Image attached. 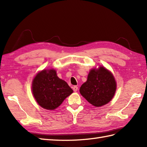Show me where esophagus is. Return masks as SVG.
<instances>
[{"mask_svg": "<svg viewBox=\"0 0 147 147\" xmlns=\"http://www.w3.org/2000/svg\"><path fill=\"white\" fill-rule=\"evenodd\" d=\"M78 86H73V90H74V92H76L77 90H78Z\"/></svg>", "mask_w": 147, "mask_h": 147, "instance_id": "esophagus-1", "label": "esophagus"}]
</instances>
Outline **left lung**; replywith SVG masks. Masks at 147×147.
I'll list each match as a JSON object with an SVG mask.
<instances>
[{"mask_svg": "<svg viewBox=\"0 0 147 147\" xmlns=\"http://www.w3.org/2000/svg\"><path fill=\"white\" fill-rule=\"evenodd\" d=\"M116 83L111 72L104 67L90 71L87 81L80 87L82 95L95 107L110 102L115 94Z\"/></svg>", "mask_w": 147, "mask_h": 147, "instance_id": "1", "label": "left lung"}]
</instances>
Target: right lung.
<instances>
[{
    "mask_svg": "<svg viewBox=\"0 0 147 147\" xmlns=\"http://www.w3.org/2000/svg\"><path fill=\"white\" fill-rule=\"evenodd\" d=\"M32 92L37 103L45 109L54 110L73 92L65 81L59 78L54 69L43 70L33 81Z\"/></svg>",
    "mask_w": 147,
    "mask_h": 147,
    "instance_id": "1",
    "label": "right lung"
}]
</instances>
